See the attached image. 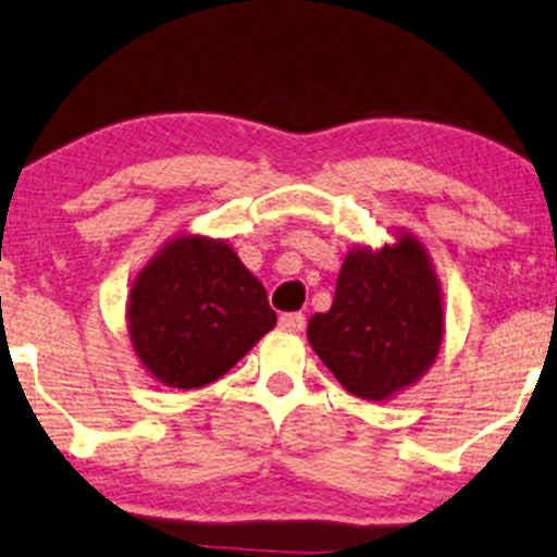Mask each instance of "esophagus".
<instances>
[{"label":"esophagus","mask_w":557,"mask_h":557,"mask_svg":"<svg viewBox=\"0 0 557 557\" xmlns=\"http://www.w3.org/2000/svg\"><path fill=\"white\" fill-rule=\"evenodd\" d=\"M280 329L290 331V334H300L306 329V315L302 313H283L280 315Z\"/></svg>","instance_id":"1"}]
</instances>
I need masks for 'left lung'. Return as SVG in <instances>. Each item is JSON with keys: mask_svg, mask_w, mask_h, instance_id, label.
I'll return each mask as SVG.
<instances>
[{"mask_svg": "<svg viewBox=\"0 0 557 557\" xmlns=\"http://www.w3.org/2000/svg\"><path fill=\"white\" fill-rule=\"evenodd\" d=\"M308 342L344 391L391 400L417 385L445 342V298L426 246L411 231L344 257L334 302L308 321Z\"/></svg>", "mask_w": 557, "mask_h": 557, "instance_id": "left-lung-1", "label": "left lung"}]
</instances>
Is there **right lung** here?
<instances>
[{
  "label": "right lung",
  "instance_id": "right-lung-1",
  "mask_svg": "<svg viewBox=\"0 0 557 557\" xmlns=\"http://www.w3.org/2000/svg\"><path fill=\"white\" fill-rule=\"evenodd\" d=\"M125 321L144 370L166 388L193 391L226 375L277 315L234 246L180 234L133 277Z\"/></svg>",
  "mask_w": 557,
  "mask_h": 557
}]
</instances>
